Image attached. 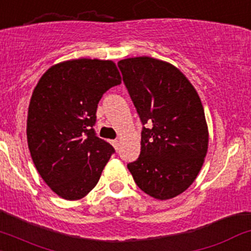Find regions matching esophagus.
<instances>
[{
  "mask_svg": "<svg viewBox=\"0 0 251 251\" xmlns=\"http://www.w3.org/2000/svg\"><path fill=\"white\" fill-rule=\"evenodd\" d=\"M112 144H113V147H114L115 149L118 150V148H119V141H118V139H114V141H112Z\"/></svg>",
  "mask_w": 251,
  "mask_h": 251,
  "instance_id": "1",
  "label": "esophagus"
}]
</instances>
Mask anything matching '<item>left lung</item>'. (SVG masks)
Here are the masks:
<instances>
[{"label":"left lung","mask_w":251,"mask_h":251,"mask_svg":"<svg viewBox=\"0 0 251 251\" xmlns=\"http://www.w3.org/2000/svg\"><path fill=\"white\" fill-rule=\"evenodd\" d=\"M118 66L143 124L141 155L128 171L149 196L173 199L194 183L207 154L208 127L199 94L168 62L139 56Z\"/></svg>","instance_id":"obj_1"}]
</instances>
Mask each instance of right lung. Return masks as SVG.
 <instances>
[{"instance_id": "add662e5", "label": "right lung", "mask_w": 251, "mask_h": 251, "mask_svg": "<svg viewBox=\"0 0 251 251\" xmlns=\"http://www.w3.org/2000/svg\"><path fill=\"white\" fill-rule=\"evenodd\" d=\"M120 83L115 63L97 59L57 63L39 79L28 105L27 143L37 171L57 196H86L114 154L94 126L100 100Z\"/></svg>"}]
</instances>
